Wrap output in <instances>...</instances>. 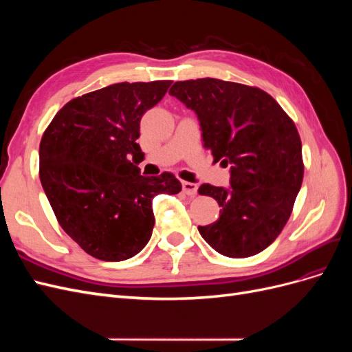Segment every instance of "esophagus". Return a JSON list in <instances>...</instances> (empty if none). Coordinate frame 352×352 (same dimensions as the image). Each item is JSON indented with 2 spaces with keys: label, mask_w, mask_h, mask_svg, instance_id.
<instances>
[{
  "label": "esophagus",
  "mask_w": 352,
  "mask_h": 352,
  "mask_svg": "<svg viewBox=\"0 0 352 352\" xmlns=\"http://www.w3.org/2000/svg\"><path fill=\"white\" fill-rule=\"evenodd\" d=\"M182 190L186 195H195L198 190V186L192 182H182Z\"/></svg>",
  "instance_id": "1"
}]
</instances>
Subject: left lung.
Masks as SVG:
<instances>
[{
  "label": "left lung",
  "mask_w": 352,
  "mask_h": 352,
  "mask_svg": "<svg viewBox=\"0 0 352 352\" xmlns=\"http://www.w3.org/2000/svg\"><path fill=\"white\" fill-rule=\"evenodd\" d=\"M168 94L199 122L214 162L230 167L229 186H199L221 207L220 217L198 226L221 255L251 257L279 236L304 175L302 146L294 122L267 92L204 78L176 82Z\"/></svg>",
  "instance_id": "obj_1"
}]
</instances>
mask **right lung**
<instances>
[{
    "label": "right lung",
    "instance_id": "add662e5",
    "mask_svg": "<svg viewBox=\"0 0 352 352\" xmlns=\"http://www.w3.org/2000/svg\"><path fill=\"white\" fill-rule=\"evenodd\" d=\"M172 82H122L63 107L41 140L39 177L67 235L95 258L123 261L141 252L154 228L153 199L175 195L172 173L141 176L140 123Z\"/></svg>",
    "mask_w": 352,
    "mask_h": 352
}]
</instances>
